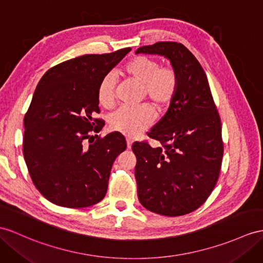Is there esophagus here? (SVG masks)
<instances>
[{"mask_svg":"<svg viewBox=\"0 0 263 263\" xmlns=\"http://www.w3.org/2000/svg\"><path fill=\"white\" fill-rule=\"evenodd\" d=\"M132 145H133V139L130 138H127V148H132Z\"/></svg>","mask_w":263,"mask_h":263,"instance_id":"esophagus-1","label":"esophagus"}]
</instances>
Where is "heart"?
<instances>
[{"mask_svg":"<svg viewBox=\"0 0 263 263\" xmlns=\"http://www.w3.org/2000/svg\"><path fill=\"white\" fill-rule=\"evenodd\" d=\"M124 73L132 81L143 86V98L159 112L166 110L178 90V74L171 66L159 67V62L149 57L138 55L126 63ZM98 100L101 106L111 108L116 101V78L107 73L98 87ZM155 115L148 105L135 108H121L114 112L110 128L128 137H135L151 127Z\"/></svg>","mask_w":263,"mask_h":263,"instance_id":"heart-1","label":"heart"}]
</instances>
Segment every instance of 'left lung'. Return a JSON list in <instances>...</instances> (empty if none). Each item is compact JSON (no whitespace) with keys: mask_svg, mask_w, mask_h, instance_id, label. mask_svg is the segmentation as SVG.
Instances as JSON below:
<instances>
[{"mask_svg":"<svg viewBox=\"0 0 263 263\" xmlns=\"http://www.w3.org/2000/svg\"><path fill=\"white\" fill-rule=\"evenodd\" d=\"M136 53L170 59L178 90L164 117L147 133L162 147L135 142L138 200L154 213L180 216L208 200L220 175L223 142L220 115L206 74L194 54L177 42H157Z\"/></svg>","mask_w":263,"mask_h":263,"instance_id":"8db88e82","label":"left lung"}]
</instances>
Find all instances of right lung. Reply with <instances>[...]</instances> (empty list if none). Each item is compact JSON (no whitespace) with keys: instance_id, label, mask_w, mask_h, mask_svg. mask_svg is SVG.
Segmentation results:
<instances>
[{"instance_id":"right-lung-1","label":"right lung","mask_w":263,"mask_h":263,"mask_svg":"<svg viewBox=\"0 0 263 263\" xmlns=\"http://www.w3.org/2000/svg\"><path fill=\"white\" fill-rule=\"evenodd\" d=\"M130 50L67 60L37 83L24 116L23 155L32 182L51 203L80 209L105 197L111 166L127 144L118 132L97 135L105 125L95 118L98 87Z\"/></svg>"}]
</instances>
